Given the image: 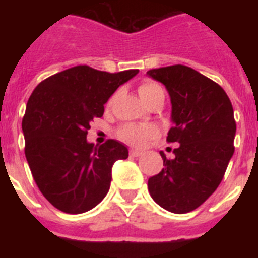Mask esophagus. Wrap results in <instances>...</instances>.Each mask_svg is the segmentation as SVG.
I'll return each mask as SVG.
<instances>
[{
    "label": "esophagus",
    "mask_w": 258,
    "mask_h": 258,
    "mask_svg": "<svg viewBox=\"0 0 258 258\" xmlns=\"http://www.w3.org/2000/svg\"><path fill=\"white\" fill-rule=\"evenodd\" d=\"M129 155L134 157H138L142 155V151H140V150H131V151H129Z\"/></svg>",
    "instance_id": "esophagus-1"
}]
</instances>
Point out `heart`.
I'll use <instances>...</instances> for the list:
<instances>
[{
	"label": "heart",
	"mask_w": 258,
	"mask_h": 258,
	"mask_svg": "<svg viewBox=\"0 0 258 258\" xmlns=\"http://www.w3.org/2000/svg\"><path fill=\"white\" fill-rule=\"evenodd\" d=\"M138 94L146 104H150L155 99L164 98V90L155 81H143L138 86ZM118 136L131 145L142 146L149 138L156 136V129L152 125H126L121 127Z\"/></svg>",
	"instance_id": "b5f03b06"
}]
</instances>
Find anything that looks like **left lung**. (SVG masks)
Listing matches in <instances>:
<instances>
[{
    "label": "left lung",
    "mask_w": 258,
    "mask_h": 258,
    "mask_svg": "<svg viewBox=\"0 0 258 258\" xmlns=\"http://www.w3.org/2000/svg\"><path fill=\"white\" fill-rule=\"evenodd\" d=\"M166 88L173 126L166 141L178 143L174 157L160 152L164 168L149 178L152 199L172 213L197 209L216 191L234 154V109L222 88L182 64L150 70Z\"/></svg>",
    "instance_id": "obj_1"
}]
</instances>
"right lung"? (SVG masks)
Returning a JSON list of instances; mask_svg holds the SVG:
<instances>
[{"label":"right lung","mask_w":258,"mask_h":258,"mask_svg":"<svg viewBox=\"0 0 258 258\" xmlns=\"http://www.w3.org/2000/svg\"><path fill=\"white\" fill-rule=\"evenodd\" d=\"M138 72L77 66L44 80L29 97L22 121L27 161L42 195L59 211L84 213L108 192L113 164L129 152L115 140L89 143L86 134L116 89Z\"/></svg>","instance_id":"add662e5"}]
</instances>
